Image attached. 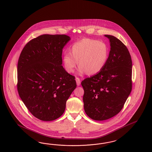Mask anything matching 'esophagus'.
<instances>
[{
  "label": "esophagus",
  "instance_id": "esophagus-1",
  "mask_svg": "<svg viewBox=\"0 0 152 152\" xmlns=\"http://www.w3.org/2000/svg\"><path fill=\"white\" fill-rule=\"evenodd\" d=\"M76 84H77V86H79V85H80V79H79V77H76Z\"/></svg>",
  "mask_w": 152,
  "mask_h": 152
}]
</instances>
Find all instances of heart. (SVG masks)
<instances>
[{
    "label": "heart",
    "instance_id": "obj_1",
    "mask_svg": "<svg viewBox=\"0 0 152 152\" xmlns=\"http://www.w3.org/2000/svg\"><path fill=\"white\" fill-rule=\"evenodd\" d=\"M70 53L63 55V61L66 70L72 73L78 64L79 73L95 75L100 72L105 66L109 57V50L105 42L91 39H83L74 43Z\"/></svg>",
    "mask_w": 152,
    "mask_h": 152
}]
</instances>
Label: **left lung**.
Segmentation results:
<instances>
[{"instance_id":"left-lung-1","label":"left lung","mask_w":152,"mask_h":152,"mask_svg":"<svg viewBox=\"0 0 152 152\" xmlns=\"http://www.w3.org/2000/svg\"><path fill=\"white\" fill-rule=\"evenodd\" d=\"M109 39L107 63L99 73L84 79L81 85L85 113L95 121H104L118 114L132 91V59L124 44L115 37Z\"/></svg>"}]
</instances>
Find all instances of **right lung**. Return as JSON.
Returning <instances> with one entry per match:
<instances>
[{"instance_id": "add662e5", "label": "right lung", "mask_w": 152, "mask_h": 152, "mask_svg": "<svg viewBox=\"0 0 152 152\" xmlns=\"http://www.w3.org/2000/svg\"><path fill=\"white\" fill-rule=\"evenodd\" d=\"M71 39L65 34H43L27 43L18 64V91L31 113L51 121L64 112L76 88L75 77L61 66L62 51Z\"/></svg>"}]
</instances>
